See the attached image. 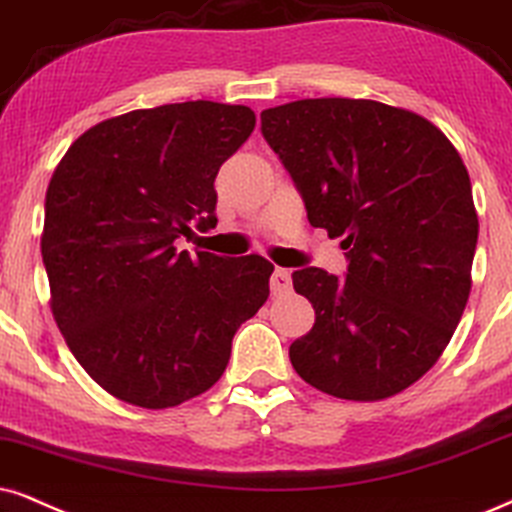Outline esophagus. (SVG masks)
<instances>
[{
	"label": "esophagus",
	"instance_id": "1",
	"mask_svg": "<svg viewBox=\"0 0 512 512\" xmlns=\"http://www.w3.org/2000/svg\"><path fill=\"white\" fill-rule=\"evenodd\" d=\"M290 286H293V274H290L288 269L276 267L274 274H271V293L274 295L288 293Z\"/></svg>",
	"mask_w": 512,
	"mask_h": 512
}]
</instances>
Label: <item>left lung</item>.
<instances>
[{
  "label": "left lung",
  "mask_w": 512,
  "mask_h": 512,
  "mask_svg": "<svg viewBox=\"0 0 512 512\" xmlns=\"http://www.w3.org/2000/svg\"><path fill=\"white\" fill-rule=\"evenodd\" d=\"M262 137L312 226L342 236L345 278L293 274L312 331L297 375L352 401L392 397L449 345L470 295L477 212L461 155L430 120L366 99H302L262 111Z\"/></svg>",
  "instance_id": "obj_1"
}]
</instances>
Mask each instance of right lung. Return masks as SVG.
Here are the masks:
<instances>
[{"mask_svg":"<svg viewBox=\"0 0 512 512\" xmlns=\"http://www.w3.org/2000/svg\"><path fill=\"white\" fill-rule=\"evenodd\" d=\"M255 129L248 106L186 101L103 120L49 181L42 260L80 366L127 404L170 409L222 378L269 297L260 255L177 252L217 224L215 177Z\"/></svg>","mask_w":512,"mask_h":512,"instance_id":"right-lung-1","label":"right lung"}]
</instances>
